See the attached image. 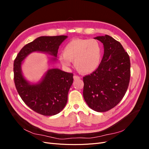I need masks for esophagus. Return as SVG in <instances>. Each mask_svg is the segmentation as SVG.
I'll return each mask as SVG.
<instances>
[{
    "mask_svg": "<svg viewBox=\"0 0 149 149\" xmlns=\"http://www.w3.org/2000/svg\"><path fill=\"white\" fill-rule=\"evenodd\" d=\"M73 78H74V80H76V79H80V77H79V76H78V75H74Z\"/></svg>",
    "mask_w": 149,
    "mask_h": 149,
    "instance_id": "34e87169",
    "label": "esophagus"
}]
</instances>
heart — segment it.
Masks as SVG:
<instances>
[{
  "label": "heart",
  "mask_w": 149,
  "mask_h": 149,
  "mask_svg": "<svg viewBox=\"0 0 149 149\" xmlns=\"http://www.w3.org/2000/svg\"><path fill=\"white\" fill-rule=\"evenodd\" d=\"M63 55L59 56L62 65L69 66L74 61L75 68L82 73H93L100 66L102 49L96 39H74L66 44Z\"/></svg>",
  "instance_id": "heart-1"
}]
</instances>
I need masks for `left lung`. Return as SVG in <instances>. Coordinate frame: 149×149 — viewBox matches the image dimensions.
<instances>
[{
	"label": "left lung",
	"instance_id": "obj_1",
	"mask_svg": "<svg viewBox=\"0 0 149 149\" xmlns=\"http://www.w3.org/2000/svg\"><path fill=\"white\" fill-rule=\"evenodd\" d=\"M104 52L96 70L83 77V97L88 106L97 112H106L123 100L130 81V62L120 42L111 36L96 37Z\"/></svg>",
	"mask_w": 149,
	"mask_h": 149
}]
</instances>
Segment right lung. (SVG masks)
<instances>
[{"mask_svg": "<svg viewBox=\"0 0 149 149\" xmlns=\"http://www.w3.org/2000/svg\"><path fill=\"white\" fill-rule=\"evenodd\" d=\"M66 38L65 35L40 37L22 48L14 60L13 79L17 92L25 104L40 114L53 116L63 110L73 82V74L51 69L41 83L30 84L22 74V61L33 52H46L56 57L59 46Z\"/></svg>", "mask_w": 149, "mask_h": 149, "instance_id": "add662e5", "label": "right lung"}]
</instances>
